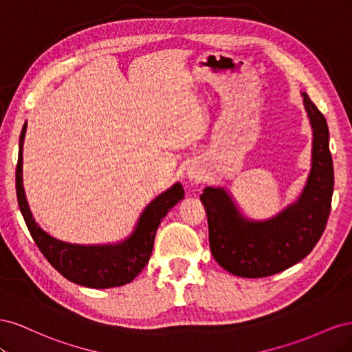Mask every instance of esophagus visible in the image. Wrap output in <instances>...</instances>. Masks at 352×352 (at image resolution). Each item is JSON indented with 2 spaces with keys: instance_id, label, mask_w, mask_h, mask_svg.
Returning a JSON list of instances; mask_svg holds the SVG:
<instances>
[{
  "instance_id": "34e87169",
  "label": "esophagus",
  "mask_w": 352,
  "mask_h": 352,
  "mask_svg": "<svg viewBox=\"0 0 352 352\" xmlns=\"http://www.w3.org/2000/svg\"><path fill=\"white\" fill-rule=\"evenodd\" d=\"M201 170L199 168H189L188 170V177L190 180H194V182H199L201 180Z\"/></svg>"
}]
</instances>
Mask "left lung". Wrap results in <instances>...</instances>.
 Here are the masks:
<instances>
[{
  "instance_id": "1",
  "label": "left lung",
  "mask_w": 352,
  "mask_h": 352,
  "mask_svg": "<svg viewBox=\"0 0 352 352\" xmlns=\"http://www.w3.org/2000/svg\"><path fill=\"white\" fill-rule=\"evenodd\" d=\"M302 95L313 126V166L294 206L267 221H250L221 188H206L201 195L212 257L241 278H265L289 269L313 251L324 232L333 194L329 127L320 110Z\"/></svg>"
}]
</instances>
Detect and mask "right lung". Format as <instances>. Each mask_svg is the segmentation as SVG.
<instances>
[{
	"label": "right lung",
	"mask_w": 352,
	"mask_h": 352,
	"mask_svg": "<svg viewBox=\"0 0 352 352\" xmlns=\"http://www.w3.org/2000/svg\"><path fill=\"white\" fill-rule=\"evenodd\" d=\"M26 133V124L20 133L19 158L16 166V192L20 211L26 226L39 251L60 274L73 283L105 289L132 282L145 267L151 257L155 232L168 210L184 199L185 190L180 184L173 185L164 194L158 195L148 206L138 221L131 238L117 245L83 247L51 238L42 230L32 217L25 189L22 184V148Z\"/></svg>",
	"instance_id": "1"
}]
</instances>
